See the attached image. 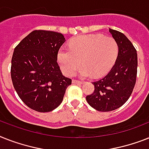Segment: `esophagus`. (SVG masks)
I'll list each match as a JSON object with an SVG mask.
<instances>
[{
  "mask_svg": "<svg viewBox=\"0 0 149 149\" xmlns=\"http://www.w3.org/2000/svg\"><path fill=\"white\" fill-rule=\"evenodd\" d=\"M72 83H75V84H83V81H79V80H76V79H72Z\"/></svg>",
  "mask_w": 149,
  "mask_h": 149,
  "instance_id": "34e87169",
  "label": "esophagus"
}]
</instances>
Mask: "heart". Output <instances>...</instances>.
Segmentation results:
<instances>
[{"instance_id":"b5f03b06","label":"heart","mask_w":149,"mask_h":149,"mask_svg":"<svg viewBox=\"0 0 149 149\" xmlns=\"http://www.w3.org/2000/svg\"><path fill=\"white\" fill-rule=\"evenodd\" d=\"M70 49L62 47L57 54L60 68L66 76H72L81 63V77H102L109 71L116 60L118 46L114 38L102 34L82 35L71 40Z\"/></svg>"}]
</instances>
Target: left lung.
<instances>
[{"mask_svg": "<svg viewBox=\"0 0 149 149\" xmlns=\"http://www.w3.org/2000/svg\"><path fill=\"white\" fill-rule=\"evenodd\" d=\"M109 33L118 46L114 66L104 78L94 82L93 93L86 101L95 109L109 112L123 106L133 91L137 76V51L123 33L109 28Z\"/></svg>", "mask_w": 149, "mask_h": 149, "instance_id": "obj_1", "label": "left lung"}]
</instances>
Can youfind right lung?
I'll list each match as a JSON object with an SVG mask.
<instances>
[{
    "label": "right lung",
    "instance_id": "right-lung-1",
    "mask_svg": "<svg viewBox=\"0 0 149 149\" xmlns=\"http://www.w3.org/2000/svg\"><path fill=\"white\" fill-rule=\"evenodd\" d=\"M66 41L60 33L33 31L14 49L10 74L20 100L32 109L50 112L60 106L72 83L57 63V54Z\"/></svg>",
    "mask_w": 149,
    "mask_h": 149
}]
</instances>
